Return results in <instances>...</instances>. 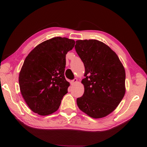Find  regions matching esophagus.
<instances>
[{
  "instance_id": "1",
  "label": "esophagus",
  "mask_w": 147,
  "mask_h": 147,
  "mask_svg": "<svg viewBox=\"0 0 147 147\" xmlns=\"http://www.w3.org/2000/svg\"><path fill=\"white\" fill-rule=\"evenodd\" d=\"M77 82H78V80H77L76 78H74V80H72L71 82V85H74V84L76 83Z\"/></svg>"
}]
</instances>
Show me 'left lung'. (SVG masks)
I'll list each match as a JSON object with an SVG mask.
<instances>
[{
    "mask_svg": "<svg viewBox=\"0 0 147 147\" xmlns=\"http://www.w3.org/2000/svg\"><path fill=\"white\" fill-rule=\"evenodd\" d=\"M78 55L85 68L79 109L93 118H102L114 111L125 94L126 73L117 54L96 40L76 41Z\"/></svg>",
    "mask_w": 147,
    "mask_h": 147,
    "instance_id": "obj_1",
    "label": "left lung"
}]
</instances>
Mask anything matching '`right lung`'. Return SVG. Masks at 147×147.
Returning <instances> with one entry per match:
<instances>
[{"instance_id":"1","label":"right lung","mask_w":147,"mask_h":147,"mask_svg":"<svg viewBox=\"0 0 147 147\" xmlns=\"http://www.w3.org/2000/svg\"><path fill=\"white\" fill-rule=\"evenodd\" d=\"M74 40L54 37L37 45L28 55L19 76L20 91L31 110L41 115L57 111L69 83L64 76L65 55Z\"/></svg>"}]
</instances>
